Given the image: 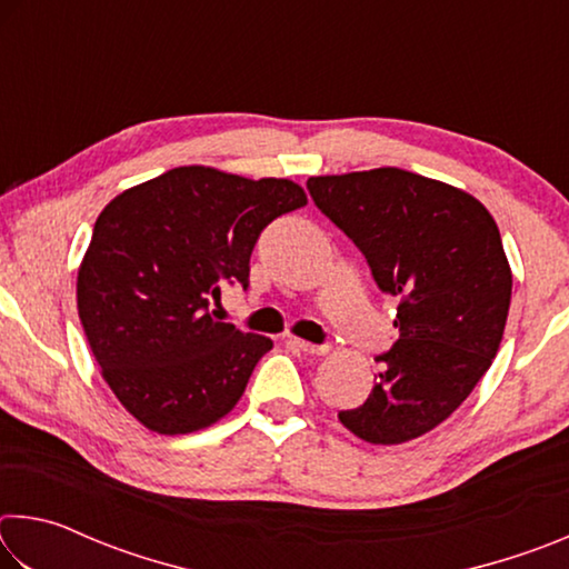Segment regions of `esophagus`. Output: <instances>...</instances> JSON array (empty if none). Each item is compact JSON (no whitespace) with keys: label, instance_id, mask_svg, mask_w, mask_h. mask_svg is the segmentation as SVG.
Here are the masks:
<instances>
[{"label":"esophagus","instance_id":"esophagus-1","mask_svg":"<svg viewBox=\"0 0 569 569\" xmlns=\"http://www.w3.org/2000/svg\"><path fill=\"white\" fill-rule=\"evenodd\" d=\"M286 343H288V346H293V349H298V351H303V353H316V356H321V353L329 351V346H326V343H311V341L296 339V336H288V341H286Z\"/></svg>","mask_w":569,"mask_h":569}]
</instances>
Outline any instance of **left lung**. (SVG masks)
<instances>
[{"instance_id": "8db88e82", "label": "left lung", "mask_w": 569, "mask_h": 569, "mask_svg": "<svg viewBox=\"0 0 569 569\" xmlns=\"http://www.w3.org/2000/svg\"><path fill=\"white\" fill-rule=\"evenodd\" d=\"M313 203L397 298L399 339L361 407L339 411L369 445H403L459 409L502 343L512 268L475 196L399 168L308 178Z\"/></svg>"}]
</instances>
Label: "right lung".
<instances>
[{
	"mask_svg": "<svg viewBox=\"0 0 569 569\" xmlns=\"http://www.w3.org/2000/svg\"><path fill=\"white\" fill-rule=\"evenodd\" d=\"M306 203L293 180L182 166L104 206L77 271V313L102 379L142 427L190 435L243 397L273 341L208 306L220 283L248 286L261 230Z\"/></svg>",
	"mask_w": 569,
	"mask_h": 569,
	"instance_id": "obj_1",
	"label": "right lung"
}]
</instances>
